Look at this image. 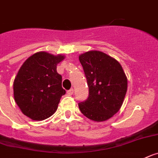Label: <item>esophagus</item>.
Segmentation results:
<instances>
[{
	"mask_svg": "<svg viewBox=\"0 0 158 158\" xmlns=\"http://www.w3.org/2000/svg\"><path fill=\"white\" fill-rule=\"evenodd\" d=\"M73 94V89H69V90L67 91V95H72Z\"/></svg>",
	"mask_w": 158,
	"mask_h": 158,
	"instance_id": "34e87169",
	"label": "esophagus"
}]
</instances>
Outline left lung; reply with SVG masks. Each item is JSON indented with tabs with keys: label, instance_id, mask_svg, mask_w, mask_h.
Returning a JSON list of instances; mask_svg holds the SVG:
<instances>
[{
	"label": "left lung",
	"instance_id": "8db88e82",
	"mask_svg": "<svg viewBox=\"0 0 158 158\" xmlns=\"http://www.w3.org/2000/svg\"><path fill=\"white\" fill-rule=\"evenodd\" d=\"M89 85V98L78 104L84 115L101 122L119 111L128 89V79L118 60L99 51L79 56Z\"/></svg>",
	"mask_w": 158,
	"mask_h": 158
}]
</instances>
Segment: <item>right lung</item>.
Masks as SVG:
<instances>
[{
  "label": "right lung",
  "mask_w": 158,
  "mask_h": 158,
  "mask_svg": "<svg viewBox=\"0 0 158 158\" xmlns=\"http://www.w3.org/2000/svg\"><path fill=\"white\" fill-rule=\"evenodd\" d=\"M65 59L46 52L32 55L20 67L14 83V99L23 114L34 121L48 118L56 111L62 95V76L57 64Z\"/></svg>",
  "instance_id": "add662e5"
}]
</instances>
